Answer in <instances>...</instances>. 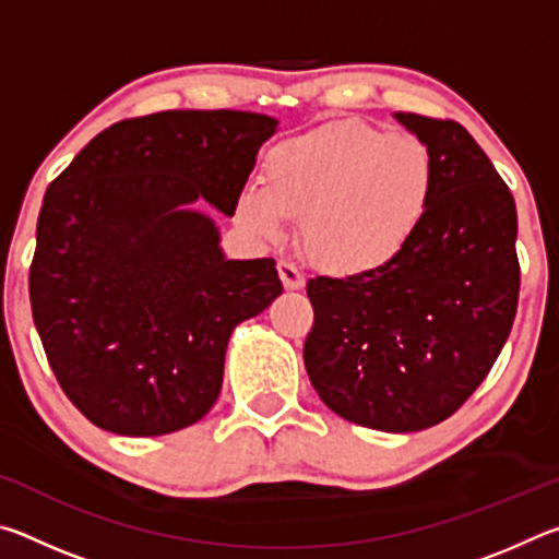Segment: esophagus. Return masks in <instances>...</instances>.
I'll return each instance as SVG.
<instances>
[{
	"label": "esophagus",
	"instance_id": "esophagus-1",
	"mask_svg": "<svg viewBox=\"0 0 559 559\" xmlns=\"http://www.w3.org/2000/svg\"><path fill=\"white\" fill-rule=\"evenodd\" d=\"M278 276L283 281V286H286L288 290H300L302 286H306V278H302V273L288 261H278Z\"/></svg>",
	"mask_w": 559,
	"mask_h": 559
}]
</instances>
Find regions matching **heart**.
Instances as JSON below:
<instances>
[{"instance_id": "obj_1", "label": "heart", "mask_w": 559, "mask_h": 559, "mask_svg": "<svg viewBox=\"0 0 559 559\" xmlns=\"http://www.w3.org/2000/svg\"><path fill=\"white\" fill-rule=\"evenodd\" d=\"M433 187L437 167L419 138L347 120L273 150L263 189H243L236 212L266 241L302 219V251L318 269L370 278L414 249Z\"/></svg>"}]
</instances>
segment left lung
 <instances>
[{
	"label": "left lung",
	"mask_w": 559,
	"mask_h": 559,
	"mask_svg": "<svg viewBox=\"0 0 559 559\" xmlns=\"http://www.w3.org/2000/svg\"><path fill=\"white\" fill-rule=\"evenodd\" d=\"M394 118L437 167L427 224L380 276L308 281L316 323L302 359L337 416L406 433L449 419L486 380L513 328L520 266L513 194L468 130Z\"/></svg>",
	"instance_id": "8db88e82"
}]
</instances>
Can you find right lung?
Masks as SVG:
<instances>
[{"label": "right lung", "instance_id": "right-lung-1", "mask_svg": "<svg viewBox=\"0 0 559 559\" xmlns=\"http://www.w3.org/2000/svg\"><path fill=\"white\" fill-rule=\"evenodd\" d=\"M276 130L246 110L122 120L46 189L32 316L61 390L96 427L163 437L214 406L234 328L283 286L273 259H226L197 206L234 216Z\"/></svg>", "mask_w": 559, "mask_h": 559}]
</instances>
